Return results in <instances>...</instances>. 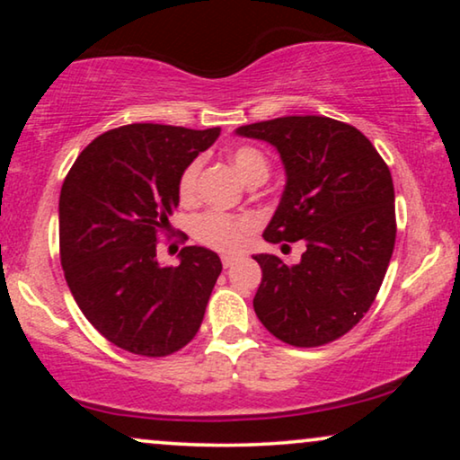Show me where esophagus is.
<instances>
[{
    "mask_svg": "<svg viewBox=\"0 0 460 460\" xmlns=\"http://www.w3.org/2000/svg\"><path fill=\"white\" fill-rule=\"evenodd\" d=\"M238 260L236 255H222V263H224V268H230V266H234V261Z\"/></svg>",
    "mask_w": 460,
    "mask_h": 460,
    "instance_id": "1",
    "label": "esophagus"
}]
</instances>
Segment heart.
<instances>
[{
    "mask_svg": "<svg viewBox=\"0 0 460 460\" xmlns=\"http://www.w3.org/2000/svg\"><path fill=\"white\" fill-rule=\"evenodd\" d=\"M232 167L241 175L244 184L253 180H266L268 178V159L260 150L241 146L234 148L228 155ZM200 173V161H192L190 165L184 169L180 178V197L184 200H190L197 192V181ZM251 228L249 219H236L226 216L219 211H209L197 217L194 222V234L200 243L209 244L213 249L219 251H238L244 244L247 232Z\"/></svg>",
    "mask_w": 460,
    "mask_h": 460,
    "instance_id": "b5f03b06",
    "label": "heart"
}]
</instances>
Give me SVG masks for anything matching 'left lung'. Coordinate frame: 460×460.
I'll use <instances>...</instances> for the list:
<instances>
[{
  "label": "left lung",
  "instance_id": "8db88e82",
  "mask_svg": "<svg viewBox=\"0 0 460 460\" xmlns=\"http://www.w3.org/2000/svg\"><path fill=\"white\" fill-rule=\"evenodd\" d=\"M234 134L268 142L285 167L263 238L305 244L295 266L253 255L257 318L297 348L335 341L360 323L385 279L395 243L392 173L367 136L329 117H280Z\"/></svg>",
  "mask_w": 460,
  "mask_h": 460
}]
</instances>
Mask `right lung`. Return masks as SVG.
<instances>
[{"instance_id": "add662e5", "label": "right lung", "mask_w": 460, "mask_h": 460, "mask_svg": "<svg viewBox=\"0 0 460 460\" xmlns=\"http://www.w3.org/2000/svg\"><path fill=\"white\" fill-rule=\"evenodd\" d=\"M219 128L134 123L106 131L77 156L60 190V261L98 332L131 354L169 356L199 332L222 272L216 251L184 247L180 266L156 260V232L180 205L184 169Z\"/></svg>"}]
</instances>
